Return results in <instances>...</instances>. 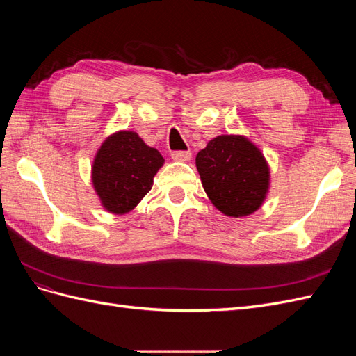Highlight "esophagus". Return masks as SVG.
Segmentation results:
<instances>
[{
    "label": "esophagus",
    "instance_id": "34e87169",
    "mask_svg": "<svg viewBox=\"0 0 356 356\" xmlns=\"http://www.w3.org/2000/svg\"><path fill=\"white\" fill-rule=\"evenodd\" d=\"M172 159L177 161H188L191 159L190 152H174L172 153Z\"/></svg>",
    "mask_w": 356,
    "mask_h": 356
}]
</instances>
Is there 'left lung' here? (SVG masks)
Segmentation results:
<instances>
[{"instance_id": "1", "label": "left lung", "mask_w": 356, "mask_h": 356, "mask_svg": "<svg viewBox=\"0 0 356 356\" xmlns=\"http://www.w3.org/2000/svg\"><path fill=\"white\" fill-rule=\"evenodd\" d=\"M196 166L212 204L229 217H246L261 207L270 170L263 153L241 135L211 139L197 153Z\"/></svg>"}]
</instances>
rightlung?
<instances>
[{
  "mask_svg": "<svg viewBox=\"0 0 356 356\" xmlns=\"http://www.w3.org/2000/svg\"><path fill=\"white\" fill-rule=\"evenodd\" d=\"M165 159L136 132L108 136L95 156L92 182L102 207L113 213L132 211L153 187V178Z\"/></svg>",
  "mask_w": 356,
  "mask_h": 356,
  "instance_id": "right-lung-1",
  "label": "right lung"
}]
</instances>
